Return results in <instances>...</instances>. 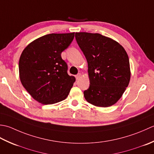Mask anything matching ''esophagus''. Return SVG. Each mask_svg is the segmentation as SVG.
<instances>
[{
  "label": "esophagus",
  "instance_id": "34e87169",
  "mask_svg": "<svg viewBox=\"0 0 154 154\" xmlns=\"http://www.w3.org/2000/svg\"><path fill=\"white\" fill-rule=\"evenodd\" d=\"M80 76H81V74H80V73H79V74H78L77 75H76V80H78V79H79V78H80Z\"/></svg>",
  "mask_w": 154,
  "mask_h": 154
}]
</instances>
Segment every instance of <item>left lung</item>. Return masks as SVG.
Wrapping results in <instances>:
<instances>
[{"mask_svg":"<svg viewBox=\"0 0 154 154\" xmlns=\"http://www.w3.org/2000/svg\"><path fill=\"white\" fill-rule=\"evenodd\" d=\"M75 38L88 66L90 87L84 92V98L99 107L114 105L130 80L129 58L125 49L98 33L76 32Z\"/></svg>","mask_w":154,"mask_h":154,"instance_id":"1","label":"left lung"}]
</instances>
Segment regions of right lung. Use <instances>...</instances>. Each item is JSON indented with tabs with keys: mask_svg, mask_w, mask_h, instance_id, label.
I'll return each instance as SVG.
<instances>
[{
	"mask_svg": "<svg viewBox=\"0 0 154 154\" xmlns=\"http://www.w3.org/2000/svg\"><path fill=\"white\" fill-rule=\"evenodd\" d=\"M74 32L49 34L30 43L19 60L23 86L42 104H52L66 98L75 82L67 72L61 53L72 42Z\"/></svg>",
	"mask_w": 154,
	"mask_h": 154,
	"instance_id": "add662e5",
	"label": "right lung"
}]
</instances>
